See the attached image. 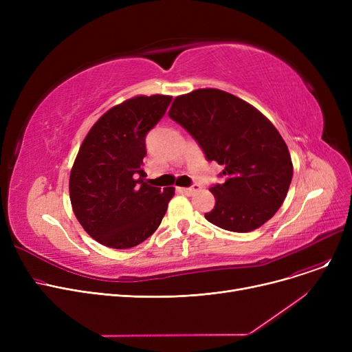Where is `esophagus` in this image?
I'll return each mask as SVG.
<instances>
[{"label": "esophagus", "instance_id": "34e87169", "mask_svg": "<svg viewBox=\"0 0 352 352\" xmlns=\"http://www.w3.org/2000/svg\"><path fill=\"white\" fill-rule=\"evenodd\" d=\"M201 187L198 186V184H192L191 187H187V188H181V192H184L186 195H194L197 191H199Z\"/></svg>", "mask_w": 352, "mask_h": 352}]
</instances>
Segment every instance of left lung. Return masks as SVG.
<instances>
[{"label":"left lung","mask_w":352,"mask_h":352,"mask_svg":"<svg viewBox=\"0 0 352 352\" xmlns=\"http://www.w3.org/2000/svg\"><path fill=\"white\" fill-rule=\"evenodd\" d=\"M170 118L187 129L208 161L224 166L210 191L215 206L206 218L232 232H248L278 211L292 179L288 146L276 128L230 92L202 88L177 97Z\"/></svg>","instance_id":"1"}]
</instances>
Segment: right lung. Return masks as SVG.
I'll return each mask as SVG.
<instances>
[{"instance_id": "add662e5", "label": "right lung", "mask_w": 352, "mask_h": 352, "mask_svg": "<svg viewBox=\"0 0 352 352\" xmlns=\"http://www.w3.org/2000/svg\"><path fill=\"white\" fill-rule=\"evenodd\" d=\"M173 97H134L92 125L69 175V198L82 228L100 244L125 250L160 227L174 188L148 186L145 137Z\"/></svg>"}]
</instances>
